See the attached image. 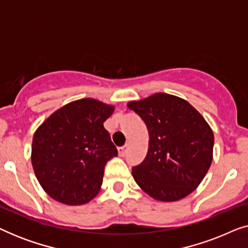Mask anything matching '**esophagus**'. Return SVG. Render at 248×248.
<instances>
[{
    "instance_id": "esophagus-1",
    "label": "esophagus",
    "mask_w": 248,
    "mask_h": 248,
    "mask_svg": "<svg viewBox=\"0 0 248 248\" xmlns=\"http://www.w3.org/2000/svg\"><path fill=\"white\" fill-rule=\"evenodd\" d=\"M128 147H130V145H128V143H126L125 145H123V147H121L120 149H118V151H120V155H122V157L126 155V152L128 150Z\"/></svg>"
}]
</instances>
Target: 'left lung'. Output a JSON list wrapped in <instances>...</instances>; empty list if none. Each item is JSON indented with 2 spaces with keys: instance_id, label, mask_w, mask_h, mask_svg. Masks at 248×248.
Instances as JSON below:
<instances>
[{
  "instance_id": "8db88e82",
  "label": "left lung",
  "mask_w": 248,
  "mask_h": 248,
  "mask_svg": "<svg viewBox=\"0 0 248 248\" xmlns=\"http://www.w3.org/2000/svg\"><path fill=\"white\" fill-rule=\"evenodd\" d=\"M127 106L143 120L150 138L147 157L132 168L134 181L158 201L185 198L211 166V127L192 105L171 94L155 93Z\"/></svg>"
}]
</instances>
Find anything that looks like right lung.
<instances>
[{
  "label": "right lung",
  "instance_id": "1",
  "mask_svg": "<svg viewBox=\"0 0 248 248\" xmlns=\"http://www.w3.org/2000/svg\"><path fill=\"white\" fill-rule=\"evenodd\" d=\"M114 107L86 98L65 105L37 128L31 162L47 194L61 203L80 205L99 192L107 161L117 149L104 127Z\"/></svg>",
  "mask_w": 248,
  "mask_h": 248
}]
</instances>
